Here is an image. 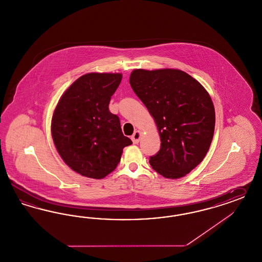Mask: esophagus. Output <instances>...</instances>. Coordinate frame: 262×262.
<instances>
[{
    "label": "esophagus",
    "instance_id": "esophagus-1",
    "mask_svg": "<svg viewBox=\"0 0 262 262\" xmlns=\"http://www.w3.org/2000/svg\"><path fill=\"white\" fill-rule=\"evenodd\" d=\"M141 136H142V134H141L140 131H135V132H134V134L131 137V139H132V141H133L134 144H138V143L140 142Z\"/></svg>",
    "mask_w": 262,
    "mask_h": 262
}]
</instances>
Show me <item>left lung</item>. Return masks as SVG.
Here are the masks:
<instances>
[{
    "label": "left lung",
    "instance_id": "obj_1",
    "mask_svg": "<svg viewBox=\"0 0 262 262\" xmlns=\"http://www.w3.org/2000/svg\"><path fill=\"white\" fill-rule=\"evenodd\" d=\"M129 82L160 135V149L149 157V164L168 179L188 174L213 140L215 115L210 95L195 78L174 69L134 70Z\"/></svg>",
    "mask_w": 262,
    "mask_h": 262
}]
</instances>
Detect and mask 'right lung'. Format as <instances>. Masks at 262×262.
<instances>
[{
	"label": "right lung",
	"mask_w": 262,
	"mask_h": 262,
	"mask_svg": "<svg viewBox=\"0 0 262 262\" xmlns=\"http://www.w3.org/2000/svg\"><path fill=\"white\" fill-rule=\"evenodd\" d=\"M121 74L90 73L66 90L55 107L51 133L59 155L71 169L103 179L120 161L132 141L123 135L119 117L108 110Z\"/></svg>",
	"instance_id": "right-lung-1"
}]
</instances>
